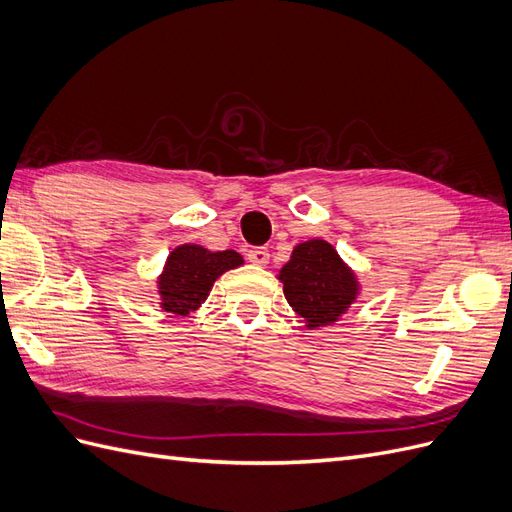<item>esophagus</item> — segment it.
<instances>
[{"label":"esophagus","mask_w":512,"mask_h":512,"mask_svg":"<svg viewBox=\"0 0 512 512\" xmlns=\"http://www.w3.org/2000/svg\"><path fill=\"white\" fill-rule=\"evenodd\" d=\"M247 260L254 262V265L265 267L269 262V250H267V247H252V250L247 252Z\"/></svg>","instance_id":"1"}]
</instances>
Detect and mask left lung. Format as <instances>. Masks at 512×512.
<instances>
[{"label":"left lung","mask_w":512,"mask_h":512,"mask_svg":"<svg viewBox=\"0 0 512 512\" xmlns=\"http://www.w3.org/2000/svg\"><path fill=\"white\" fill-rule=\"evenodd\" d=\"M290 307L309 329L324 327L342 316L356 299V280L337 256L333 245L322 239L299 243L280 271Z\"/></svg>","instance_id":"obj_1"}]
</instances>
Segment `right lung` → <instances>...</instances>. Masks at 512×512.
<instances>
[{"label":"right lung","mask_w":512,"mask_h":512,"mask_svg":"<svg viewBox=\"0 0 512 512\" xmlns=\"http://www.w3.org/2000/svg\"><path fill=\"white\" fill-rule=\"evenodd\" d=\"M243 258L232 252H209L205 247L185 243L170 252L164 273L160 277L162 307L175 316H188L207 299L218 277L235 269Z\"/></svg>","instance_id":"add662e5"}]
</instances>
